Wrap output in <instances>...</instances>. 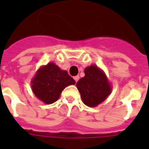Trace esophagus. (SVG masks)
<instances>
[{
	"label": "esophagus",
	"mask_w": 149,
	"mask_h": 149,
	"mask_svg": "<svg viewBox=\"0 0 149 149\" xmlns=\"http://www.w3.org/2000/svg\"><path fill=\"white\" fill-rule=\"evenodd\" d=\"M73 78H74L75 81H76V82H77V81H78V80H79V76H76V77H73Z\"/></svg>",
	"instance_id": "obj_1"
}]
</instances>
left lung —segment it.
Returning a JSON list of instances; mask_svg holds the SVG:
<instances>
[{
    "label": "left lung",
    "mask_w": 149,
    "mask_h": 149,
    "mask_svg": "<svg viewBox=\"0 0 149 149\" xmlns=\"http://www.w3.org/2000/svg\"><path fill=\"white\" fill-rule=\"evenodd\" d=\"M84 73L85 77L77 82V89L84 104L89 107H95L107 97L111 87L105 74L97 66L86 67Z\"/></svg>",
    "instance_id": "left-lung-1"
}]
</instances>
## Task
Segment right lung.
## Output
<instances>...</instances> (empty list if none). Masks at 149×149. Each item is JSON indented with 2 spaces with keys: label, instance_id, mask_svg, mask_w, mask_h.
<instances>
[{
  "label": "right lung",
  "instance_id": "1",
  "mask_svg": "<svg viewBox=\"0 0 149 149\" xmlns=\"http://www.w3.org/2000/svg\"><path fill=\"white\" fill-rule=\"evenodd\" d=\"M31 84L35 95L45 104H50L59 98L65 87L76 82L66 71L50 63L38 70Z\"/></svg>",
  "mask_w": 149,
  "mask_h": 149
}]
</instances>
